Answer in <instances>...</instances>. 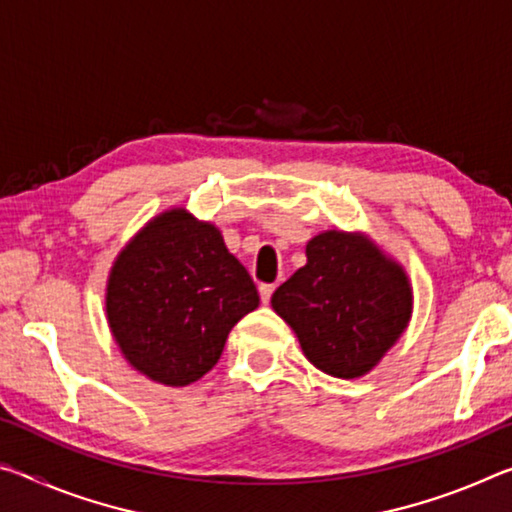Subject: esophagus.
Returning a JSON list of instances; mask_svg holds the SVG:
<instances>
[{"instance_id": "1", "label": "esophagus", "mask_w": 512, "mask_h": 512, "mask_svg": "<svg viewBox=\"0 0 512 512\" xmlns=\"http://www.w3.org/2000/svg\"><path fill=\"white\" fill-rule=\"evenodd\" d=\"M273 291H275L273 284H262V287H259V298H262L264 305H268V302H271Z\"/></svg>"}]
</instances>
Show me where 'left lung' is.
Returning <instances> with one entry per match:
<instances>
[{"label": "left lung", "instance_id": "left-lung-1", "mask_svg": "<svg viewBox=\"0 0 512 512\" xmlns=\"http://www.w3.org/2000/svg\"><path fill=\"white\" fill-rule=\"evenodd\" d=\"M411 300L400 266L363 237L329 230L309 241L307 264L275 289L271 305L316 368L354 379L400 339Z\"/></svg>", "mask_w": 512, "mask_h": 512}]
</instances>
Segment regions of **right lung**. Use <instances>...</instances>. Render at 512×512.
I'll return each instance as SVG.
<instances>
[{
	"instance_id": "1",
	"label": "right lung",
	"mask_w": 512,
	"mask_h": 512,
	"mask_svg": "<svg viewBox=\"0 0 512 512\" xmlns=\"http://www.w3.org/2000/svg\"><path fill=\"white\" fill-rule=\"evenodd\" d=\"M257 305L253 277L221 232L185 210L158 216L121 250L106 296L124 357L169 386L212 370L230 329Z\"/></svg>"
}]
</instances>
